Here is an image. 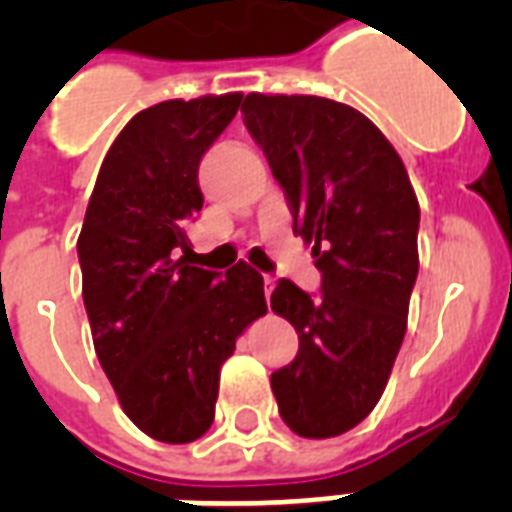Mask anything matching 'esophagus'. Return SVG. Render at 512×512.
Masks as SVG:
<instances>
[{
    "mask_svg": "<svg viewBox=\"0 0 512 512\" xmlns=\"http://www.w3.org/2000/svg\"><path fill=\"white\" fill-rule=\"evenodd\" d=\"M273 281H276V279H273V276H263V287H265V295H271V292H273Z\"/></svg>",
    "mask_w": 512,
    "mask_h": 512,
    "instance_id": "obj_1",
    "label": "esophagus"
}]
</instances>
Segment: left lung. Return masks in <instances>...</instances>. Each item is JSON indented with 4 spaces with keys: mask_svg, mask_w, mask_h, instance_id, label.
Here are the masks:
<instances>
[{
    "mask_svg": "<svg viewBox=\"0 0 512 512\" xmlns=\"http://www.w3.org/2000/svg\"><path fill=\"white\" fill-rule=\"evenodd\" d=\"M241 114L321 273L316 295L289 279L273 289V313L300 337L273 396L297 436H340L377 406L404 342L420 204L396 148L356 108L252 92Z\"/></svg>",
    "mask_w": 512,
    "mask_h": 512,
    "instance_id": "8db88e82",
    "label": "left lung"
}]
</instances>
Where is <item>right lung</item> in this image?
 I'll list each match as a JSON object with an SVG mask.
<instances>
[{
  "mask_svg": "<svg viewBox=\"0 0 512 512\" xmlns=\"http://www.w3.org/2000/svg\"><path fill=\"white\" fill-rule=\"evenodd\" d=\"M239 103V92L164 100L132 116L100 164L76 241L100 366L124 414L164 444L207 433L220 366L268 311L247 263L225 276L188 265L201 156Z\"/></svg>",
  "mask_w": 512,
  "mask_h": 512,
  "instance_id": "add662e5",
  "label": "right lung"
}]
</instances>
